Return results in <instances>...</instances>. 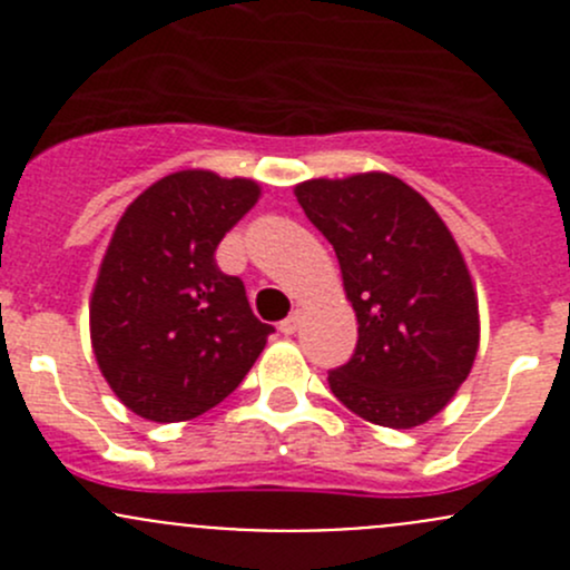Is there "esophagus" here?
<instances>
[{
	"instance_id": "1",
	"label": "esophagus",
	"mask_w": 570,
	"mask_h": 570,
	"mask_svg": "<svg viewBox=\"0 0 570 570\" xmlns=\"http://www.w3.org/2000/svg\"><path fill=\"white\" fill-rule=\"evenodd\" d=\"M297 327H301V312H292L289 317L281 322V333H284V336H292Z\"/></svg>"
}]
</instances>
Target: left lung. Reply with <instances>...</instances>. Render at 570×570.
I'll use <instances>...</instances> for the list:
<instances>
[{"label": "left lung", "instance_id": "8db88e82", "mask_svg": "<svg viewBox=\"0 0 570 570\" xmlns=\"http://www.w3.org/2000/svg\"><path fill=\"white\" fill-rule=\"evenodd\" d=\"M295 195L336 250L358 320L353 358L327 375L331 392L381 428L430 422L480 347V306L455 237L428 198L383 170L308 178Z\"/></svg>", "mask_w": 570, "mask_h": 570}]
</instances>
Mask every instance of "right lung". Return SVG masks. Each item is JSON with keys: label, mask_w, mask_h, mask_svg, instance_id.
I'll use <instances>...</instances> for the list:
<instances>
[{"label": "right lung", "mask_w": 570, "mask_h": 570, "mask_svg": "<svg viewBox=\"0 0 570 570\" xmlns=\"http://www.w3.org/2000/svg\"><path fill=\"white\" fill-rule=\"evenodd\" d=\"M253 178L189 168L142 189L115 226L90 295V344L115 396L148 422H187L243 383L273 325L253 317L220 239L256 206Z\"/></svg>", "instance_id": "obj_1"}]
</instances>
